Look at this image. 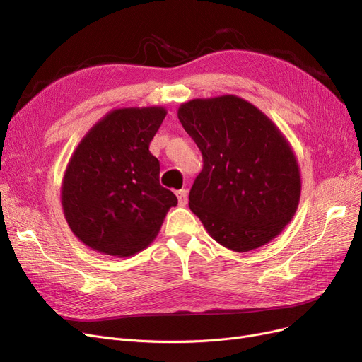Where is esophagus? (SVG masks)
<instances>
[{
	"instance_id": "1",
	"label": "esophagus",
	"mask_w": 362,
	"mask_h": 362,
	"mask_svg": "<svg viewBox=\"0 0 362 362\" xmlns=\"http://www.w3.org/2000/svg\"><path fill=\"white\" fill-rule=\"evenodd\" d=\"M176 195H177V199H179V204L180 206H185L186 203H188V191H186V189L177 191Z\"/></svg>"
}]
</instances>
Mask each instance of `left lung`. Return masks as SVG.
<instances>
[{
    "instance_id": "1",
    "label": "left lung",
    "mask_w": 362,
    "mask_h": 362,
    "mask_svg": "<svg viewBox=\"0 0 362 362\" xmlns=\"http://www.w3.org/2000/svg\"><path fill=\"white\" fill-rule=\"evenodd\" d=\"M177 116L203 153L189 209L210 237L234 252L272 242L301 194L298 160L282 131L237 95L191 100Z\"/></svg>"
}]
</instances>
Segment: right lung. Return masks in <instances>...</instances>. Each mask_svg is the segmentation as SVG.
Masks as SVG:
<instances>
[{
    "instance_id": "obj_1",
    "label": "right lung",
    "mask_w": 362,
    "mask_h": 362,
    "mask_svg": "<svg viewBox=\"0 0 362 362\" xmlns=\"http://www.w3.org/2000/svg\"><path fill=\"white\" fill-rule=\"evenodd\" d=\"M165 115L160 105L115 109L73 152L61 204L73 234L92 250L136 255L153 242L177 204L176 195L159 185V160L149 152Z\"/></svg>"
}]
</instances>
